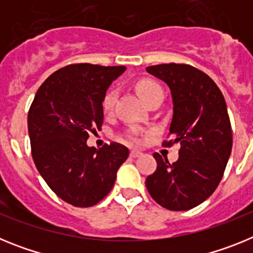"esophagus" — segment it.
<instances>
[{
  "instance_id": "obj_1",
  "label": "esophagus",
  "mask_w": 253,
  "mask_h": 253,
  "mask_svg": "<svg viewBox=\"0 0 253 253\" xmlns=\"http://www.w3.org/2000/svg\"><path fill=\"white\" fill-rule=\"evenodd\" d=\"M142 152L140 151H135V149H133V151H130V157H133V158H137V157H139V156H142Z\"/></svg>"
}]
</instances>
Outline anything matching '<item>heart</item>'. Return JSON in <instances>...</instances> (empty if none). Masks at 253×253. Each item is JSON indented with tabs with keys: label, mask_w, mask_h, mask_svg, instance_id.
Returning a JSON list of instances; mask_svg holds the SVG:
<instances>
[{
	"label": "heart",
	"mask_w": 253,
	"mask_h": 253,
	"mask_svg": "<svg viewBox=\"0 0 253 253\" xmlns=\"http://www.w3.org/2000/svg\"><path fill=\"white\" fill-rule=\"evenodd\" d=\"M137 90L139 91V93L142 95V97L144 99V101L147 104H151L152 101H154L158 97H163L165 93H163L162 87L154 81H149V80H143L139 84H137ZM116 100V91L111 90L105 95L104 101H102V107L106 113L113 110L114 104H115ZM125 138L129 140V142L134 143V144H139L142 143L143 137H142V131L137 128H131L129 129L126 133H125Z\"/></svg>",
	"instance_id": "heart-1"
}]
</instances>
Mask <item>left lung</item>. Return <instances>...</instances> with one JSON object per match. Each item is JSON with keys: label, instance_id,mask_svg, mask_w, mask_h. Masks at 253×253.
Returning <instances> with one entry per match:
<instances>
[{"label": "left lung", "instance_id": "1", "mask_svg": "<svg viewBox=\"0 0 253 253\" xmlns=\"http://www.w3.org/2000/svg\"><path fill=\"white\" fill-rule=\"evenodd\" d=\"M146 69L171 90L169 134L175 139L163 144H181L173 163L153 154L157 169L147 177V190L166 209H193L215 191L231 156L232 128L224 96L207 73L189 64H158Z\"/></svg>", "mask_w": 253, "mask_h": 253}]
</instances>
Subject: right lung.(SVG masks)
<instances>
[{
	"instance_id": "1",
	"label": "right lung",
	"mask_w": 253,
	"mask_h": 253,
	"mask_svg": "<svg viewBox=\"0 0 253 253\" xmlns=\"http://www.w3.org/2000/svg\"><path fill=\"white\" fill-rule=\"evenodd\" d=\"M126 67L69 64L39 87L28 114L31 154L38 171L62 200L78 208L101 202L129 156L119 143L87 146L90 131L101 128L102 101Z\"/></svg>"
}]
</instances>
